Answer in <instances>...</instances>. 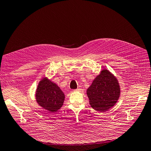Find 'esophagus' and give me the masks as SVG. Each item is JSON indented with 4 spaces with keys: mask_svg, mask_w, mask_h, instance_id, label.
<instances>
[{
    "mask_svg": "<svg viewBox=\"0 0 151 151\" xmlns=\"http://www.w3.org/2000/svg\"><path fill=\"white\" fill-rule=\"evenodd\" d=\"M74 91H83V89H81V88H78V89H74Z\"/></svg>",
    "mask_w": 151,
    "mask_h": 151,
    "instance_id": "obj_1",
    "label": "esophagus"
}]
</instances>
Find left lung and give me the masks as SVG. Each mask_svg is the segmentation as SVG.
<instances>
[{
    "mask_svg": "<svg viewBox=\"0 0 151 151\" xmlns=\"http://www.w3.org/2000/svg\"><path fill=\"white\" fill-rule=\"evenodd\" d=\"M120 94V89L117 79L108 70H102L87 90L91 107L101 112L113 107Z\"/></svg>",
    "mask_w": 151,
    "mask_h": 151,
    "instance_id": "8db88e82",
    "label": "left lung"
}]
</instances>
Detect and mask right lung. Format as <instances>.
<instances>
[{"label":"right lung","instance_id":"1","mask_svg":"<svg viewBox=\"0 0 151 151\" xmlns=\"http://www.w3.org/2000/svg\"><path fill=\"white\" fill-rule=\"evenodd\" d=\"M36 99L44 109L55 112L62 106L65 95L57 84L44 78L38 86Z\"/></svg>","mask_w":151,"mask_h":151}]
</instances>
